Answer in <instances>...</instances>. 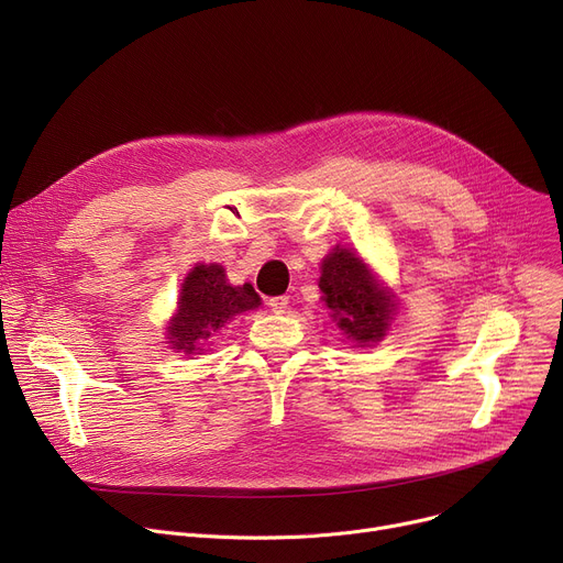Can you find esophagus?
<instances>
[{
	"mask_svg": "<svg viewBox=\"0 0 563 563\" xmlns=\"http://www.w3.org/2000/svg\"><path fill=\"white\" fill-rule=\"evenodd\" d=\"M287 306H289V299H287V297L269 299V308H272L274 314H285V312H287Z\"/></svg>",
	"mask_w": 563,
	"mask_h": 563,
	"instance_id": "obj_1",
	"label": "esophagus"
}]
</instances>
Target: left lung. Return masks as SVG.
Masks as SVG:
<instances>
[{"mask_svg": "<svg viewBox=\"0 0 563 563\" xmlns=\"http://www.w3.org/2000/svg\"><path fill=\"white\" fill-rule=\"evenodd\" d=\"M319 269L321 301L353 346H372L388 335L399 299L356 251L335 246L321 260Z\"/></svg>", "mask_w": 563, "mask_h": 563, "instance_id": "8db88e82", "label": "left lung"}]
</instances>
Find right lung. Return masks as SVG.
Masks as SVG:
<instances>
[{
  "mask_svg": "<svg viewBox=\"0 0 563 563\" xmlns=\"http://www.w3.org/2000/svg\"><path fill=\"white\" fill-rule=\"evenodd\" d=\"M262 299L251 283H228L219 262H198L180 285L177 308L166 323V344L175 353L196 356L236 314L257 310Z\"/></svg>",
  "mask_w": 563,
  "mask_h": 563,
  "instance_id": "1",
  "label": "right lung"
}]
</instances>
